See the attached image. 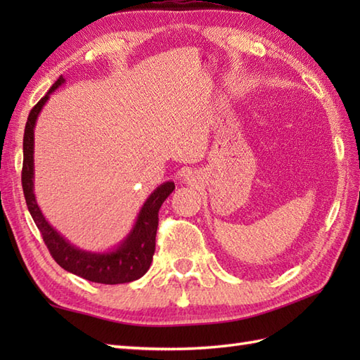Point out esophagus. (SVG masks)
Returning <instances> with one entry per match:
<instances>
[{
    "label": "esophagus",
    "mask_w": 360,
    "mask_h": 360,
    "mask_svg": "<svg viewBox=\"0 0 360 360\" xmlns=\"http://www.w3.org/2000/svg\"><path fill=\"white\" fill-rule=\"evenodd\" d=\"M186 181H188V184H190V182H193V181H195V176H193L192 173H188V174H187V178H186Z\"/></svg>",
    "instance_id": "34e87169"
}]
</instances>
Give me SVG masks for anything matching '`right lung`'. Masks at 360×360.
Instances as JSON below:
<instances>
[{"label":"right lung","mask_w":360,"mask_h":360,"mask_svg":"<svg viewBox=\"0 0 360 360\" xmlns=\"http://www.w3.org/2000/svg\"><path fill=\"white\" fill-rule=\"evenodd\" d=\"M62 83L63 77L53 83L40 102H38L29 112V117L25 128V139H22V170H21V184L25 192L27 209L32 215L35 224L40 231L46 248L49 249L52 258L63 267L65 271L79 275V277L103 283V285H119V283H129L150 269L153 255H155L156 246V232H158V213L160 205L174 190V182L168 181L159 186L153 192L148 200L143 202L142 209L137 215L133 231L128 233L127 238L120 243L116 250L105 252V254H94L77 249L70 241H66L56 229H53L38 207L34 195V128L38 114H40L43 105L49 96Z\"/></svg>","instance_id":"add662e5"}]
</instances>
